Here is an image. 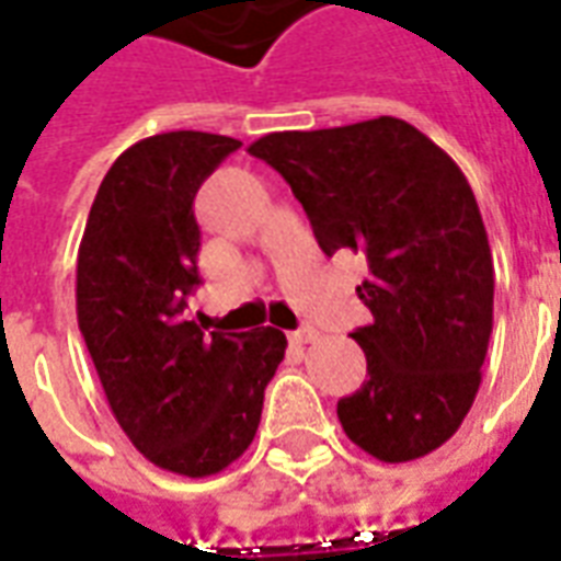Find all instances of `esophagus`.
Returning <instances> with one entry per match:
<instances>
[{
    "instance_id": "obj_1",
    "label": "esophagus",
    "mask_w": 561,
    "mask_h": 561,
    "mask_svg": "<svg viewBox=\"0 0 561 561\" xmlns=\"http://www.w3.org/2000/svg\"><path fill=\"white\" fill-rule=\"evenodd\" d=\"M317 337H320V332L311 329V325H305V329H299V332H293V341H296V344H311V341H317Z\"/></svg>"
}]
</instances>
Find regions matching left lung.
<instances>
[{"mask_svg":"<svg viewBox=\"0 0 561 561\" xmlns=\"http://www.w3.org/2000/svg\"><path fill=\"white\" fill-rule=\"evenodd\" d=\"M284 174L325 256L363 253L356 287L371 323L353 332L363 389L337 401L347 438L380 462H411L456 435L480 389L495 272L462 169L399 117L248 147Z\"/></svg>","mask_w":561,"mask_h":561,"instance_id":"1","label":"left lung"}]
</instances>
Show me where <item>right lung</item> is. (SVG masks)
Masks as SVG:
<instances>
[{"instance_id":"right-lung-1","label":"right lung","mask_w":561,"mask_h":561,"mask_svg":"<svg viewBox=\"0 0 561 561\" xmlns=\"http://www.w3.org/2000/svg\"><path fill=\"white\" fill-rule=\"evenodd\" d=\"M238 147L229 135L181 129L123 150L78 248V325L111 414L145 459L184 478L217 474L248 450L287 351L274 325L205 335L184 320L202 284L193 202Z\"/></svg>"}]
</instances>
